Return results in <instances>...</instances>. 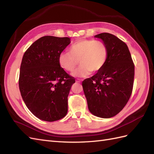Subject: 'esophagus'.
I'll return each instance as SVG.
<instances>
[{
  "mask_svg": "<svg viewBox=\"0 0 154 154\" xmlns=\"http://www.w3.org/2000/svg\"><path fill=\"white\" fill-rule=\"evenodd\" d=\"M76 83H81V80H79V79H78V80H76Z\"/></svg>",
  "mask_w": 154,
  "mask_h": 154,
  "instance_id": "obj_1",
  "label": "esophagus"
}]
</instances>
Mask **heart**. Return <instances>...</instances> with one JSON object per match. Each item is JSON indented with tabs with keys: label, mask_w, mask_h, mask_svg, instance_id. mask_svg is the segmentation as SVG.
Here are the masks:
<instances>
[{
	"label": "heart",
	"mask_w": 154,
	"mask_h": 154,
	"mask_svg": "<svg viewBox=\"0 0 154 154\" xmlns=\"http://www.w3.org/2000/svg\"><path fill=\"white\" fill-rule=\"evenodd\" d=\"M109 57V49L103 41L80 40L71 45L69 52L59 55L58 63L62 69L72 72L78 66L80 67L73 72L76 77H85L91 72L96 73L103 69Z\"/></svg>",
	"instance_id": "heart-1"
}]
</instances>
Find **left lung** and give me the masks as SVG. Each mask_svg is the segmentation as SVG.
<instances>
[{
	"label": "left lung",
	"mask_w": 154,
	"mask_h": 154,
	"mask_svg": "<svg viewBox=\"0 0 154 154\" xmlns=\"http://www.w3.org/2000/svg\"><path fill=\"white\" fill-rule=\"evenodd\" d=\"M94 37L105 42L109 57L103 69L83 80L82 86L91 112L110 118L122 110L132 95L135 66L123 41L108 32Z\"/></svg>",
	"instance_id": "8db88e82"
}]
</instances>
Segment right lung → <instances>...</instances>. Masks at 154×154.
I'll list each match as a JSON object with an SVG mask.
<instances>
[{"mask_svg": "<svg viewBox=\"0 0 154 154\" xmlns=\"http://www.w3.org/2000/svg\"><path fill=\"white\" fill-rule=\"evenodd\" d=\"M68 37L45 36L36 40L23 56L18 85L22 99L36 117L52 122L63 118L75 78L58 63L59 55L70 44Z\"/></svg>", "mask_w": 154, "mask_h": 154, "instance_id": "obj_1", "label": "right lung"}]
</instances>
